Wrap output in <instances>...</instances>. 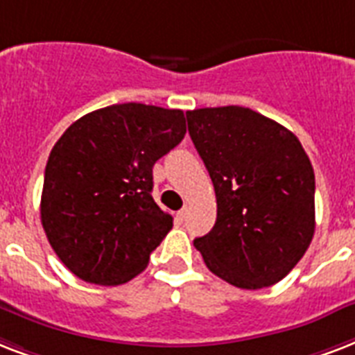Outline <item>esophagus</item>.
I'll use <instances>...</instances> for the list:
<instances>
[{
  "label": "esophagus",
  "mask_w": 355,
  "mask_h": 355,
  "mask_svg": "<svg viewBox=\"0 0 355 355\" xmlns=\"http://www.w3.org/2000/svg\"><path fill=\"white\" fill-rule=\"evenodd\" d=\"M187 215H189V207H187V205H185V207L181 209L180 213H178V218H180V220H185Z\"/></svg>",
  "instance_id": "esophagus-1"
}]
</instances>
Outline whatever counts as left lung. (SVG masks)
Returning <instances> with one entry per match:
<instances>
[{
  "mask_svg": "<svg viewBox=\"0 0 355 355\" xmlns=\"http://www.w3.org/2000/svg\"><path fill=\"white\" fill-rule=\"evenodd\" d=\"M216 194L213 230L194 239L213 274L241 289L287 276L315 233V172L295 133L246 107L187 112Z\"/></svg>",
  "mask_w": 355,
  "mask_h": 355,
  "instance_id": "obj_1",
  "label": "left lung"
}]
</instances>
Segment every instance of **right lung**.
<instances>
[{
    "label": "right lung",
    "mask_w": 355,
    "mask_h": 355,
    "mask_svg": "<svg viewBox=\"0 0 355 355\" xmlns=\"http://www.w3.org/2000/svg\"><path fill=\"white\" fill-rule=\"evenodd\" d=\"M187 133L180 109L120 103L85 114L55 142L40 220L51 248L83 282L120 285L144 270L172 230L153 202V164Z\"/></svg>",
    "instance_id": "obj_1"
}]
</instances>
